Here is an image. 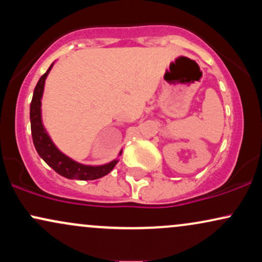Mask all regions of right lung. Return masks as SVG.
Returning <instances> with one entry per match:
<instances>
[{
  "label": "right lung",
  "mask_w": 262,
  "mask_h": 262,
  "mask_svg": "<svg viewBox=\"0 0 262 262\" xmlns=\"http://www.w3.org/2000/svg\"><path fill=\"white\" fill-rule=\"evenodd\" d=\"M53 65L48 69V71L38 81L37 86L33 93V98L31 102V129L32 138L34 143L35 150L38 151L39 156L49 165L54 171L59 175L66 177L70 180H96L106 176L113 170L118 160H114L110 164L103 165V166H86L81 165L79 162L71 160L68 156L60 152L56 146L54 145L53 141L50 140L49 135L47 134L41 123V96H43L44 83L48 74L52 70Z\"/></svg>",
  "instance_id": "obj_1"
}]
</instances>
